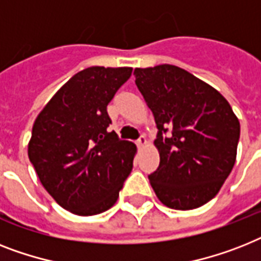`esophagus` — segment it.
Masks as SVG:
<instances>
[{"instance_id":"34e87169","label":"esophagus","mask_w":261,"mask_h":261,"mask_svg":"<svg viewBox=\"0 0 261 261\" xmlns=\"http://www.w3.org/2000/svg\"><path fill=\"white\" fill-rule=\"evenodd\" d=\"M137 145L139 149H143V147H146V146H147V139H146L145 137H141L139 139H138Z\"/></svg>"}]
</instances>
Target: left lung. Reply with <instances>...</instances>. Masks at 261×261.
Wrapping results in <instances>:
<instances>
[{"mask_svg": "<svg viewBox=\"0 0 261 261\" xmlns=\"http://www.w3.org/2000/svg\"><path fill=\"white\" fill-rule=\"evenodd\" d=\"M134 75L158 127L160 166L149 175L152 190L171 209L202 206L233 169L239 118L219 91L179 67L135 68Z\"/></svg>", "mask_w": 261, "mask_h": 261, "instance_id": "8db88e82", "label": "left lung"}]
</instances>
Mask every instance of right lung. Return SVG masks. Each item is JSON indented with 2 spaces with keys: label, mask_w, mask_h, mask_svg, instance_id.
<instances>
[{
  "label": "right lung",
  "mask_w": 261,
  "mask_h": 261,
  "mask_svg": "<svg viewBox=\"0 0 261 261\" xmlns=\"http://www.w3.org/2000/svg\"><path fill=\"white\" fill-rule=\"evenodd\" d=\"M131 72V67L77 72L33 123L28 156L44 189L73 215L109 211L133 169L137 146L107 130V105Z\"/></svg>",
  "instance_id": "1"
}]
</instances>
